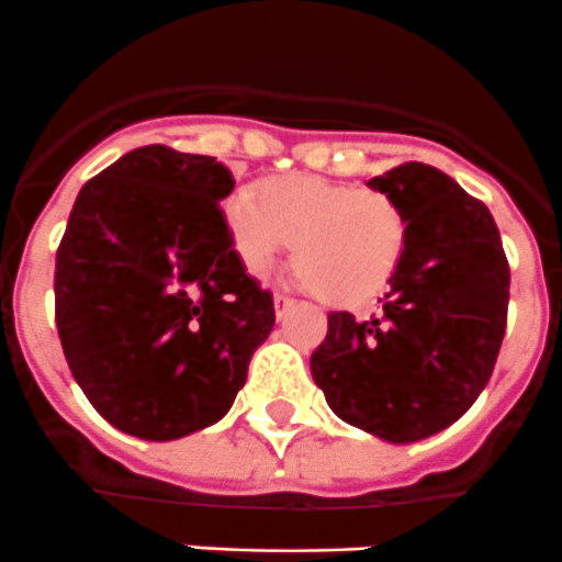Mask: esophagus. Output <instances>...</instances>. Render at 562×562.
<instances>
[{"label":"esophagus","mask_w":562,"mask_h":562,"mask_svg":"<svg viewBox=\"0 0 562 562\" xmlns=\"http://www.w3.org/2000/svg\"><path fill=\"white\" fill-rule=\"evenodd\" d=\"M273 305H276V316H279V319H283V314H286V311L292 308V305H294V300L289 297V294H281V292H276V294H273Z\"/></svg>","instance_id":"34e87169"}]
</instances>
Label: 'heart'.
Masks as SVG:
<instances>
[{
  "mask_svg": "<svg viewBox=\"0 0 562 562\" xmlns=\"http://www.w3.org/2000/svg\"><path fill=\"white\" fill-rule=\"evenodd\" d=\"M224 215L248 273H265L297 240L294 279L344 305L385 292L407 248V215L391 193L314 175L270 180L262 199L237 188Z\"/></svg>",
  "mask_w": 562,
  "mask_h": 562,
  "instance_id": "b5f03b06",
  "label": "heart"
}]
</instances>
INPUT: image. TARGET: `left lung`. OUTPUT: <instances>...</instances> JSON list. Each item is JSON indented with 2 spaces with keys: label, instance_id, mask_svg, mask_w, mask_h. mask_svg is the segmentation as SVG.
<instances>
[{
  "label": "left lung",
  "instance_id": "left-lung-1",
  "mask_svg": "<svg viewBox=\"0 0 562 562\" xmlns=\"http://www.w3.org/2000/svg\"><path fill=\"white\" fill-rule=\"evenodd\" d=\"M407 215V248L382 314H327L311 376L333 413L387 442L448 429L492 376L508 319L510 270L486 204L426 164L369 180Z\"/></svg>",
  "mask_w": 562,
  "mask_h": 562
}]
</instances>
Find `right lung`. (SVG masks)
Here are the masks:
<instances>
[{"label":"right lung","mask_w":562,"mask_h":562,"mask_svg":"<svg viewBox=\"0 0 562 562\" xmlns=\"http://www.w3.org/2000/svg\"><path fill=\"white\" fill-rule=\"evenodd\" d=\"M232 171L149 144L81 188L57 251L65 360L120 431L180 440L218 424L276 325L273 294L243 268L221 199Z\"/></svg>","instance_id":"add662e5"}]
</instances>
